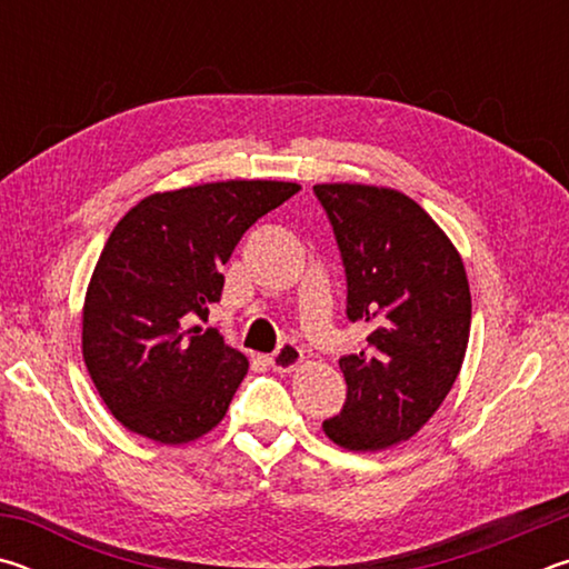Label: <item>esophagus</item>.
I'll return each mask as SVG.
<instances>
[{
	"instance_id": "1",
	"label": "esophagus",
	"mask_w": 569,
	"mask_h": 569,
	"mask_svg": "<svg viewBox=\"0 0 569 569\" xmlns=\"http://www.w3.org/2000/svg\"><path fill=\"white\" fill-rule=\"evenodd\" d=\"M301 361H303V351L298 349L296 343H288V341L278 346V349L271 356H268V363H271L273 369L281 371V373L293 371Z\"/></svg>"
}]
</instances>
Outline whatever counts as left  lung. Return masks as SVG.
Listing matches in <instances>:
<instances>
[{"label":"left lung","mask_w":569,"mask_h":569,"mask_svg":"<svg viewBox=\"0 0 569 569\" xmlns=\"http://www.w3.org/2000/svg\"><path fill=\"white\" fill-rule=\"evenodd\" d=\"M346 271V316L369 323L341 356L346 401L323 421L333 445L381 451L411 439L459 377L471 326L465 263L427 210L399 190L313 186Z\"/></svg>","instance_id":"obj_1"}]
</instances>
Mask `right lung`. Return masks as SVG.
<instances>
[{
	"label": "right lung",
	"instance_id": "add662e5",
	"mask_svg": "<svg viewBox=\"0 0 569 569\" xmlns=\"http://www.w3.org/2000/svg\"><path fill=\"white\" fill-rule=\"evenodd\" d=\"M301 186L226 180L156 192L104 243L82 308V356L122 427L188 445L226 417L248 359L208 321L230 253L258 218Z\"/></svg>",
	"mask_w": 569,
	"mask_h": 569
}]
</instances>
